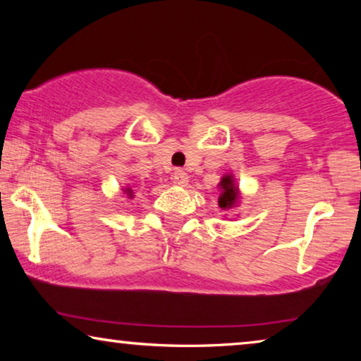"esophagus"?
<instances>
[{"label":"esophagus","mask_w":361,"mask_h":361,"mask_svg":"<svg viewBox=\"0 0 361 361\" xmlns=\"http://www.w3.org/2000/svg\"><path fill=\"white\" fill-rule=\"evenodd\" d=\"M172 177H174L176 184H179V185H185L187 182H189V176H187L182 169H176L174 176H172Z\"/></svg>","instance_id":"esophagus-1"}]
</instances>
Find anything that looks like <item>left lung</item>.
<instances>
[{
	"instance_id": "left-lung-1",
	"label": "left lung",
	"mask_w": 361,
	"mask_h": 361,
	"mask_svg": "<svg viewBox=\"0 0 361 361\" xmlns=\"http://www.w3.org/2000/svg\"><path fill=\"white\" fill-rule=\"evenodd\" d=\"M220 187H221V194L219 197V205L220 209H230L231 205L236 202V187L233 184V179H231L230 176H225L224 179L220 182Z\"/></svg>"
}]
</instances>
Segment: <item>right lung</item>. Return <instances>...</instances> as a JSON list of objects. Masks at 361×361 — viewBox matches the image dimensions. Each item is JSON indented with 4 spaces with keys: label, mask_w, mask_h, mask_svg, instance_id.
Returning <instances> with one entry per match:
<instances>
[{
    "label": "right lung",
    "mask_w": 361,
    "mask_h": 361,
    "mask_svg": "<svg viewBox=\"0 0 361 361\" xmlns=\"http://www.w3.org/2000/svg\"><path fill=\"white\" fill-rule=\"evenodd\" d=\"M128 194H130V195H131V190H130V189H128Z\"/></svg>",
    "instance_id": "1"
}]
</instances>
